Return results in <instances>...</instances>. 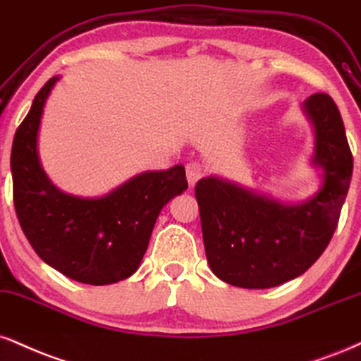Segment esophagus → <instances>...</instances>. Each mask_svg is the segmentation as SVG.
Here are the masks:
<instances>
[{
    "label": "esophagus",
    "instance_id": "34e87169",
    "mask_svg": "<svg viewBox=\"0 0 361 361\" xmlns=\"http://www.w3.org/2000/svg\"><path fill=\"white\" fill-rule=\"evenodd\" d=\"M205 175V169L200 163H188L186 164V180H188L190 186L197 185V181Z\"/></svg>",
    "mask_w": 361,
    "mask_h": 361
}]
</instances>
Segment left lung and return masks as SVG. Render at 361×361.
I'll use <instances>...</instances> for the list:
<instances>
[{
    "label": "left lung",
    "mask_w": 361,
    "mask_h": 361,
    "mask_svg": "<svg viewBox=\"0 0 361 361\" xmlns=\"http://www.w3.org/2000/svg\"><path fill=\"white\" fill-rule=\"evenodd\" d=\"M312 126L311 164L319 190L301 203H282L219 176L195 186L203 244L212 272L245 289H269L305 274L326 249L353 173L345 126L328 94L302 102Z\"/></svg>",
    "instance_id": "obj_1"
}]
</instances>
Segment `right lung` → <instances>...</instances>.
<instances>
[{"label":"right lung","mask_w":361,"mask_h":361,"mask_svg":"<svg viewBox=\"0 0 361 361\" xmlns=\"http://www.w3.org/2000/svg\"><path fill=\"white\" fill-rule=\"evenodd\" d=\"M59 80L51 77L35 95L13 139L15 210L43 262L82 284H114L137 271L161 208L188 188L185 168L139 173L102 197L63 193L38 156L43 109Z\"/></svg>","instance_id":"right-lung-1"}]
</instances>
